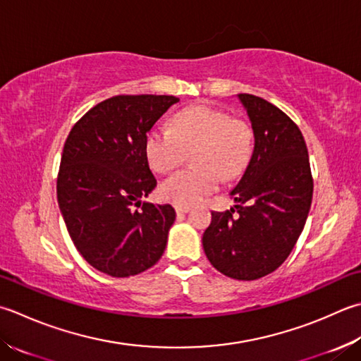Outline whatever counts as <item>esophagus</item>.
Wrapping results in <instances>:
<instances>
[{"label":"esophagus","instance_id":"obj_1","mask_svg":"<svg viewBox=\"0 0 361 361\" xmlns=\"http://www.w3.org/2000/svg\"><path fill=\"white\" fill-rule=\"evenodd\" d=\"M189 209H190V207H186V204H176V207H175V211H176V214H178V216L189 213Z\"/></svg>","mask_w":361,"mask_h":361}]
</instances>
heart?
Listing matches in <instances>:
<instances>
[{"label": "heart", "mask_w": 361, "mask_h": 361, "mask_svg": "<svg viewBox=\"0 0 361 361\" xmlns=\"http://www.w3.org/2000/svg\"><path fill=\"white\" fill-rule=\"evenodd\" d=\"M192 148V162L161 183L162 200L194 204L213 192L221 178H233L244 171L252 152V130L209 104H195L176 112L172 128L154 125L145 139L148 164L159 173L175 171Z\"/></svg>", "instance_id": "heart-1"}]
</instances>
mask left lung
I'll use <instances>...</instances> for the list:
<instances>
[{
  "mask_svg": "<svg viewBox=\"0 0 361 361\" xmlns=\"http://www.w3.org/2000/svg\"><path fill=\"white\" fill-rule=\"evenodd\" d=\"M238 100L250 120L253 150L241 180L230 190L235 208L211 213L202 243L219 272L257 280L293 252L312 207L313 178L298 125L263 98L239 94Z\"/></svg>",
  "mask_w": 361,
  "mask_h": 361,
  "instance_id": "8db88e82",
  "label": "left lung"
}]
</instances>
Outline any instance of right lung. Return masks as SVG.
<instances>
[{"instance_id": "add662e5", "label": "right lung", "mask_w": 361, "mask_h": 361, "mask_svg": "<svg viewBox=\"0 0 361 361\" xmlns=\"http://www.w3.org/2000/svg\"><path fill=\"white\" fill-rule=\"evenodd\" d=\"M178 102L172 95L108 98L78 120L63 145L58 175L63 222L82 258L111 277L150 269L166 250L175 209L142 203L157 188L145 139Z\"/></svg>"}]
</instances>
